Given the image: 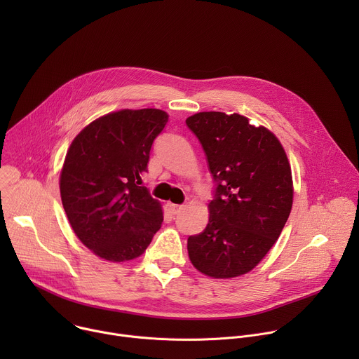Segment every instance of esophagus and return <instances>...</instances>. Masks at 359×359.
<instances>
[{"instance_id": "34e87169", "label": "esophagus", "mask_w": 359, "mask_h": 359, "mask_svg": "<svg viewBox=\"0 0 359 359\" xmlns=\"http://www.w3.org/2000/svg\"><path fill=\"white\" fill-rule=\"evenodd\" d=\"M169 209H170L172 215H177L183 209V206L182 204H169Z\"/></svg>"}]
</instances>
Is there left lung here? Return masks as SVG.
<instances>
[{
	"label": "left lung",
	"instance_id": "left-lung-1",
	"mask_svg": "<svg viewBox=\"0 0 359 359\" xmlns=\"http://www.w3.org/2000/svg\"><path fill=\"white\" fill-rule=\"evenodd\" d=\"M216 183L209 223L187 238L193 266L213 278L251 271L274 245L292 206L291 168L280 140L238 114L186 119Z\"/></svg>",
	"mask_w": 359,
	"mask_h": 359
}]
</instances>
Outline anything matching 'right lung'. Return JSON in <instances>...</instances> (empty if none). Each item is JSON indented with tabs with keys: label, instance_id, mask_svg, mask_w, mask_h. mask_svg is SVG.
I'll return each mask as SVG.
<instances>
[{
	"label": "right lung",
	"instance_id": "add662e5",
	"mask_svg": "<svg viewBox=\"0 0 359 359\" xmlns=\"http://www.w3.org/2000/svg\"><path fill=\"white\" fill-rule=\"evenodd\" d=\"M168 119L161 109H123L93 121L69 146L62 206L78 238L100 259L139 257L162 226L161 203L140 183Z\"/></svg>",
	"mask_w": 359,
	"mask_h": 359
}]
</instances>
